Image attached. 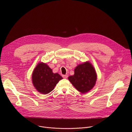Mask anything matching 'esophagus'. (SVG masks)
I'll return each mask as SVG.
<instances>
[{"instance_id": "34e87169", "label": "esophagus", "mask_w": 132, "mask_h": 132, "mask_svg": "<svg viewBox=\"0 0 132 132\" xmlns=\"http://www.w3.org/2000/svg\"><path fill=\"white\" fill-rule=\"evenodd\" d=\"M63 77L64 78H67V77H68V76L67 75H63Z\"/></svg>"}]
</instances>
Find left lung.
<instances>
[{
    "label": "left lung",
    "mask_w": 132,
    "mask_h": 132,
    "mask_svg": "<svg viewBox=\"0 0 132 132\" xmlns=\"http://www.w3.org/2000/svg\"><path fill=\"white\" fill-rule=\"evenodd\" d=\"M68 79L77 90L84 93L95 85L97 74L92 65L87 62L75 68L74 75L69 76Z\"/></svg>",
    "instance_id": "left-lung-1"
}]
</instances>
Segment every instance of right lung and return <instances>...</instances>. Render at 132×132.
<instances>
[{
    "mask_svg": "<svg viewBox=\"0 0 132 132\" xmlns=\"http://www.w3.org/2000/svg\"><path fill=\"white\" fill-rule=\"evenodd\" d=\"M62 77L57 73H53L47 65L43 63L38 64L32 73V83L35 89L42 94L52 91Z\"/></svg>",
    "mask_w": 132,
    "mask_h": 132,
    "instance_id": "1",
    "label": "right lung"
}]
</instances>
